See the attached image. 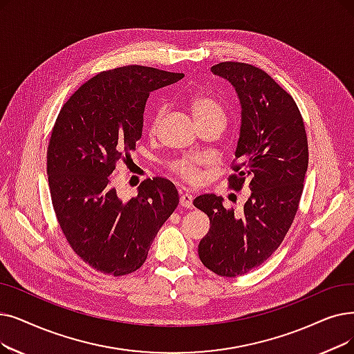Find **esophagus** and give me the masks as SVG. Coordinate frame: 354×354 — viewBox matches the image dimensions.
Returning <instances> with one entry per match:
<instances>
[{
	"label": "esophagus",
	"instance_id": "esophagus-1",
	"mask_svg": "<svg viewBox=\"0 0 354 354\" xmlns=\"http://www.w3.org/2000/svg\"><path fill=\"white\" fill-rule=\"evenodd\" d=\"M192 201H194V196H192L191 194H188V192H180L179 203H180V205H182V207H185V208H192V207H194Z\"/></svg>",
	"mask_w": 354,
	"mask_h": 354
}]
</instances>
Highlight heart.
<instances>
[{
    "label": "heart",
    "instance_id": "b5f03b06",
    "mask_svg": "<svg viewBox=\"0 0 354 354\" xmlns=\"http://www.w3.org/2000/svg\"><path fill=\"white\" fill-rule=\"evenodd\" d=\"M191 105V110L194 113V117L198 122V126L205 124V122H214V121H218L225 124V111H224V106L209 95L205 94H198L195 97L191 98L189 101ZM163 110L159 109L155 113V117L151 120V126L150 130L155 131L159 121L162 118ZM204 165V160L198 156H183L179 158L174 162L169 163V167H171V171L179 176L180 179L187 180L189 183H195L201 178V166Z\"/></svg>",
    "mask_w": 354,
    "mask_h": 354
}]
</instances>
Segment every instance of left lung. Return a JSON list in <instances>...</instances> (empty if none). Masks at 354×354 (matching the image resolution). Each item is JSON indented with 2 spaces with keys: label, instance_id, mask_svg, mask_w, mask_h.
I'll use <instances>...</instances> for the list:
<instances>
[{
  "label": "left lung",
  "instance_id": "8db88e82",
  "mask_svg": "<svg viewBox=\"0 0 354 354\" xmlns=\"http://www.w3.org/2000/svg\"><path fill=\"white\" fill-rule=\"evenodd\" d=\"M211 71L234 86L241 104L228 187L240 191L248 182L252 194L241 218L224 208L221 196L194 199L209 217L198 254L207 269L234 278L265 263L283 241L304 189L308 140L297 102L265 71L240 62H221Z\"/></svg>",
  "mask_w": 354,
  "mask_h": 354
}]
</instances>
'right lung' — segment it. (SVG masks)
Wrapping results in <instances>:
<instances>
[{"mask_svg": "<svg viewBox=\"0 0 354 354\" xmlns=\"http://www.w3.org/2000/svg\"><path fill=\"white\" fill-rule=\"evenodd\" d=\"M182 78L140 65L104 71L60 109L48 147L52 204L72 250L92 269L113 276L139 269L179 204L165 178L143 180L137 196L122 199L111 175L140 140L150 92Z\"/></svg>", "mask_w": 354, "mask_h": 354, "instance_id": "obj_1", "label": "right lung"}]
</instances>
